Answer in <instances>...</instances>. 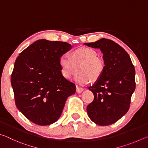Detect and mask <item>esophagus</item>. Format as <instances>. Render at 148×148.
<instances>
[{"instance_id": "34e87169", "label": "esophagus", "mask_w": 148, "mask_h": 148, "mask_svg": "<svg viewBox=\"0 0 148 148\" xmlns=\"http://www.w3.org/2000/svg\"><path fill=\"white\" fill-rule=\"evenodd\" d=\"M84 89L82 88V87H79L78 86H76V92H77V93H81V92L83 91Z\"/></svg>"}]
</instances>
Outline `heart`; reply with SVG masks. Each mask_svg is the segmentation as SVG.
Instances as JSON below:
<instances>
[{
  "mask_svg": "<svg viewBox=\"0 0 148 148\" xmlns=\"http://www.w3.org/2000/svg\"><path fill=\"white\" fill-rule=\"evenodd\" d=\"M95 50L87 47H79L71 53V57L62 54L59 58L61 73L65 78L70 79L76 73L77 67L79 72L74 77L79 84L86 85L92 79H99L105 69L103 59L97 56Z\"/></svg>",
  "mask_w": 148,
  "mask_h": 148,
  "instance_id": "1",
  "label": "heart"
}]
</instances>
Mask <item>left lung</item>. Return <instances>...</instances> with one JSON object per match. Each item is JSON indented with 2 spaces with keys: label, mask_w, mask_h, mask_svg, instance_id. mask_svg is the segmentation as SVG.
Returning a JSON list of instances; mask_svg holds the SVG:
<instances>
[{
  "label": "left lung",
  "mask_w": 148,
  "mask_h": 148,
  "mask_svg": "<svg viewBox=\"0 0 148 148\" xmlns=\"http://www.w3.org/2000/svg\"><path fill=\"white\" fill-rule=\"evenodd\" d=\"M103 53L105 69L101 77L89 87L94 100L87 106L89 118L106 126L114 123L128 112L135 90V69L127 52L111 40L102 38L85 43Z\"/></svg>",
  "instance_id": "8db88e82"
}]
</instances>
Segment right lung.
<instances>
[{"label": "right lung", "instance_id": "1", "mask_svg": "<svg viewBox=\"0 0 148 148\" xmlns=\"http://www.w3.org/2000/svg\"><path fill=\"white\" fill-rule=\"evenodd\" d=\"M67 42L38 40L19 53L11 76L15 102L30 121L48 125L57 121L76 86L62 76L59 58Z\"/></svg>", "mask_w": 148, "mask_h": 148}]
</instances>
